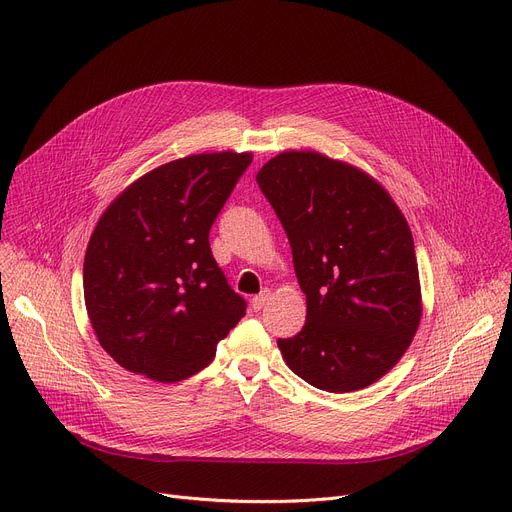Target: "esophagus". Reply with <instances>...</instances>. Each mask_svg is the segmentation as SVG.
Listing matches in <instances>:
<instances>
[{
  "instance_id": "obj_1",
  "label": "esophagus",
  "mask_w": 512,
  "mask_h": 512,
  "mask_svg": "<svg viewBox=\"0 0 512 512\" xmlns=\"http://www.w3.org/2000/svg\"><path fill=\"white\" fill-rule=\"evenodd\" d=\"M270 299H272V290H261L257 297H253V301H251V307L255 309V311H261L267 303H270Z\"/></svg>"
}]
</instances>
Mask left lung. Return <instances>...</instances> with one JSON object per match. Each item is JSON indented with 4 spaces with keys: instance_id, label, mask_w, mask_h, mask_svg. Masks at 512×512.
I'll return each mask as SVG.
<instances>
[{
    "instance_id": "1",
    "label": "left lung",
    "mask_w": 512,
    "mask_h": 512,
    "mask_svg": "<svg viewBox=\"0 0 512 512\" xmlns=\"http://www.w3.org/2000/svg\"><path fill=\"white\" fill-rule=\"evenodd\" d=\"M307 297L303 330L278 340L286 365L326 392L378 382L411 346L421 313L413 234L386 188L319 151H282L257 172Z\"/></svg>"
}]
</instances>
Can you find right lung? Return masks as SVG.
<instances>
[{
  "label": "right lung",
  "mask_w": 512,
  "mask_h": 512,
  "mask_svg": "<svg viewBox=\"0 0 512 512\" xmlns=\"http://www.w3.org/2000/svg\"><path fill=\"white\" fill-rule=\"evenodd\" d=\"M251 161V151L168 161L101 213L85 253V305L120 367L161 384L186 380L245 317V301L211 255L209 230Z\"/></svg>",
  "instance_id": "obj_1"
}]
</instances>
